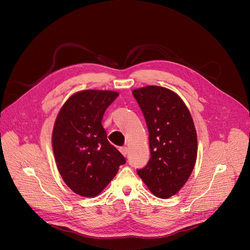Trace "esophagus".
I'll use <instances>...</instances> for the list:
<instances>
[{
    "instance_id": "esophagus-1",
    "label": "esophagus",
    "mask_w": 250,
    "mask_h": 250,
    "mask_svg": "<svg viewBox=\"0 0 250 250\" xmlns=\"http://www.w3.org/2000/svg\"><path fill=\"white\" fill-rule=\"evenodd\" d=\"M120 151L122 152V154H123L124 156H126V154H127V148H126L125 146L121 147V148H120Z\"/></svg>"
}]
</instances>
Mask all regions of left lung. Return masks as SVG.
Returning a JSON list of instances; mask_svg holds the SVG:
<instances>
[{
	"instance_id": "1",
	"label": "left lung",
	"mask_w": 250,
	"mask_h": 250,
	"mask_svg": "<svg viewBox=\"0 0 250 250\" xmlns=\"http://www.w3.org/2000/svg\"><path fill=\"white\" fill-rule=\"evenodd\" d=\"M149 132L150 159L137 174L158 198L167 199L189 179L197 159V132L191 114L173 91L146 86L132 91Z\"/></svg>"
}]
</instances>
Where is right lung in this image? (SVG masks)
<instances>
[{
  "label": "right lung",
  "mask_w": 250,
  "mask_h": 250,
  "mask_svg": "<svg viewBox=\"0 0 250 250\" xmlns=\"http://www.w3.org/2000/svg\"><path fill=\"white\" fill-rule=\"evenodd\" d=\"M118 96L114 91L78 92L56 118L52 147L57 168L66 185L80 196H98L125 163L102 126L104 111Z\"/></svg>",
  "instance_id": "obj_1"
}]
</instances>
